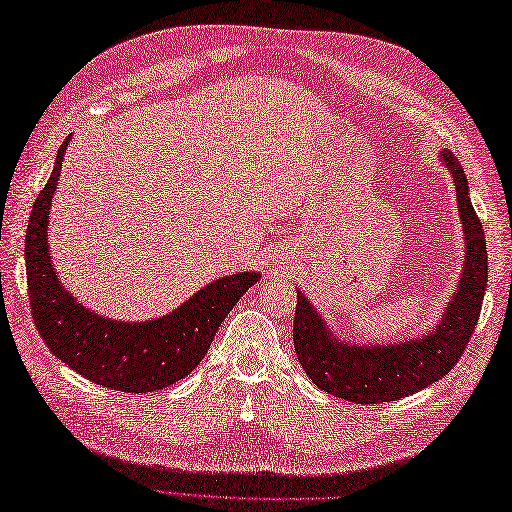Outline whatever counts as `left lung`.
Wrapping results in <instances>:
<instances>
[{"instance_id":"1","label":"left lung","mask_w":512,"mask_h":512,"mask_svg":"<svg viewBox=\"0 0 512 512\" xmlns=\"http://www.w3.org/2000/svg\"><path fill=\"white\" fill-rule=\"evenodd\" d=\"M442 162L449 167L455 182L466 239V262L458 290L436 330L400 345L339 343L306 295L297 292L292 323L297 358L312 383L336 398L358 405H380L416 394L449 374L471 341L488 281L486 239L460 162L451 154H442Z\"/></svg>"}]
</instances>
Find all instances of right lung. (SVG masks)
Returning <instances> with one entry per match:
<instances>
[{
    "instance_id": "add662e5",
    "label": "right lung",
    "mask_w": 512,
    "mask_h": 512,
    "mask_svg": "<svg viewBox=\"0 0 512 512\" xmlns=\"http://www.w3.org/2000/svg\"><path fill=\"white\" fill-rule=\"evenodd\" d=\"M70 136L52 176L32 204L26 231V277L30 314L48 350L96 385L127 394L169 387L191 374L209 352L213 336L257 273L215 279L178 310L156 321L121 323L99 317L61 286L48 250V215Z\"/></svg>"
}]
</instances>
